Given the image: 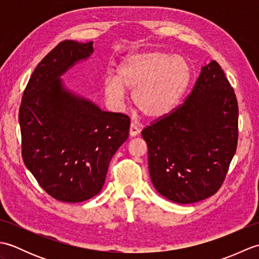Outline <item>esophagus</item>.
I'll return each instance as SVG.
<instances>
[{
	"instance_id": "esophagus-1",
	"label": "esophagus",
	"mask_w": 259,
	"mask_h": 259,
	"mask_svg": "<svg viewBox=\"0 0 259 259\" xmlns=\"http://www.w3.org/2000/svg\"><path fill=\"white\" fill-rule=\"evenodd\" d=\"M129 134L130 137H136L140 134V128L137 124L135 123H131L130 124V130H129Z\"/></svg>"
}]
</instances>
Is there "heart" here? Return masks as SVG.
I'll return each instance as SVG.
<instances>
[{
  "label": "heart",
  "instance_id": "b5f03b06",
  "mask_svg": "<svg viewBox=\"0 0 259 259\" xmlns=\"http://www.w3.org/2000/svg\"><path fill=\"white\" fill-rule=\"evenodd\" d=\"M190 65L180 56L162 51L134 53L117 69L115 80H106L103 91L113 104L124 100V89L134 90L133 99L139 111L150 119L169 114L189 84Z\"/></svg>",
  "mask_w": 259,
  "mask_h": 259
}]
</instances>
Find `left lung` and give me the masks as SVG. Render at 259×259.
Here are the masks:
<instances>
[{"mask_svg":"<svg viewBox=\"0 0 259 259\" xmlns=\"http://www.w3.org/2000/svg\"><path fill=\"white\" fill-rule=\"evenodd\" d=\"M159 194L194 203L221 188L238 141V103L216 61L201 68L189 96L141 133Z\"/></svg>","mask_w":259,"mask_h":259,"instance_id":"1","label":"left lung"}]
</instances>
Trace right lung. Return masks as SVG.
Masks as SVG:
<instances>
[{
  "instance_id": "add662e5",
  "label": "right lung",
  "mask_w": 259,
  "mask_h": 259,
  "mask_svg": "<svg viewBox=\"0 0 259 259\" xmlns=\"http://www.w3.org/2000/svg\"><path fill=\"white\" fill-rule=\"evenodd\" d=\"M92 53L93 42H60L36 65L19 110L24 164L48 195L63 202L100 192L110 160L129 136L128 115L102 111L60 79Z\"/></svg>"
}]
</instances>
